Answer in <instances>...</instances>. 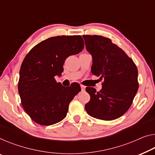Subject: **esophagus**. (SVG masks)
Listing matches in <instances>:
<instances>
[{
  "mask_svg": "<svg viewBox=\"0 0 155 155\" xmlns=\"http://www.w3.org/2000/svg\"><path fill=\"white\" fill-rule=\"evenodd\" d=\"M81 87L82 91H85V85H81Z\"/></svg>",
  "mask_w": 155,
  "mask_h": 155,
  "instance_id": "obj_1",
  "label": "esophagus"
}]
</instances>
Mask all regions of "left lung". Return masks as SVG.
I'll return each mask as SVG.
<instances>
[{
	"instance_id": "left-lung-1",
	"label": "left lung",
	"mask_w": 155,
	"mask_h": 155,
	"mask_svg": "<svg viewBox=\"0 0 155 155\" xmlns=\"http://www.w3.org/2000/svg\"><path fill=\"white\" fill-rule=\"evenodd\" d=\"M86 49L92 55V74L102 81V89L85 91L91 100L85 106L94 118L113 120L127 111L138 89V70L133 60L110 39L101 35H83Z\"/></svg>"
}]
</instances>
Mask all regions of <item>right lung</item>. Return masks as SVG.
Listing matches in <instances>:
<instances>
[{
  "mask_svg": "<svg viewBox=\"0 0 155 155\" xmlns=\"http://www.w3.org/2000/svg\"><path fill=\"white\" fill-rule=\"evenodd\" d=\"M84 47L81 35L52 37L35 46L24 58L18 91L23 108L35 122L51 125L66 117L70 101L81 89L77 83L64 87L55 77L61 75L67 58Z\"/></svg>",
  "mask_w": 155,
  "mask_h": 155,
  "instance_id": "right-lung-1",
  "label": "right lung"
}]
</instances>
